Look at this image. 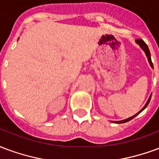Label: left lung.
I'll return each instance as SVG.
<instances>
[{
	"mask_svg": "<svg viewBox=\"0 0 159 159\" xmlns=\"http://www.w3.org/2000/svg\"><path fill=\"white\" fill-rule=\"evenodd\" d=\"M136 42L138 43L139 45L141 46V47L142 48V49L144 50V52H146V55H147V57H148V61H149V63H150V65H151L152 68H153V64H152V59H151V54H150V51H149V49H148V46H147V44L144 42V40H141V39H137L136 40ZM151 97H152V95L150 96V97H149V99H148V102L146 103V105L144 106V107L142 108V109L139 112V113H137L136 114H135L134 116H132L130 117V118H128V119H125V120H121V121H115L114 123H117V124H123V123H126V122H128V121H129V120H131L132 119H134L136 115H138L139 113H141V111H143V110L148 107V103H149V102H150V100H151Z\"/></svg>",
	"mask_w": 159,
	"mask_h": 159,
	"instance_id": "8db88e82",
	"label": "left lung"
}]
</instances>
